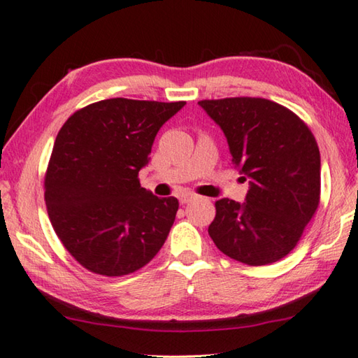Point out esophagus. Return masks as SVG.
Instances as JSON below:
<instances>
[{
	"instance_id": "esophagus-1",
	"label": "esophagus",
	"mask_w": 358,
	"mask_h": 358,
	"mask_svg": "<svg viewBox=\"0 0 358 358\" xmlns=\"http://www.w3.org/2000/svg\"><path fill=\"white\" fill-rule=\"evenodd\" d=\"M192 199H196V196H194V194H191V192H183V194H180V196H178L180 203H187V202H191Z\"/></svg>"
}]
</instances>
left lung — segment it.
I'll return each instance as SVG.
<instances>
[{
  "mask_svg": "<svg viewBox=\"0 0 358 358\" xmlns=\"http://www.w3.org/2000/svg\"><path fill=\"white\" fill-rule=\"evenodd\" d=\"M227 138L235 167L250 180L243 203L221 199L208 234L217 250L246 265L286 257L320 201V153L310 128L264 98L199 101Z\"/></svg>",
  "mask_w": 358,
  "mask_h": 358,
  "instance_id": "left-lung-1",
  "label": "left lung"
}]
</instances>
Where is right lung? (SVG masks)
Instances as JSON below:
<instances>
[{
  "mask_svg": "<svg viewBox=\"0 0 358 358\" xmlns=\"http://www.w3.org/2000/svg\"><path fill=\"white\" fill-rule=\"evenodd\" d=\"M185 101L104 99L77 110L59 129L45 173L53 230L85 268L134 273L167 238L178 210L138 181L161 126Z\"/></svg>",
  "mask_w": 358,
  "mask_h": 358,
  "instance_id": "add662e5",
  "label": "right lung"
}]
</instances>
